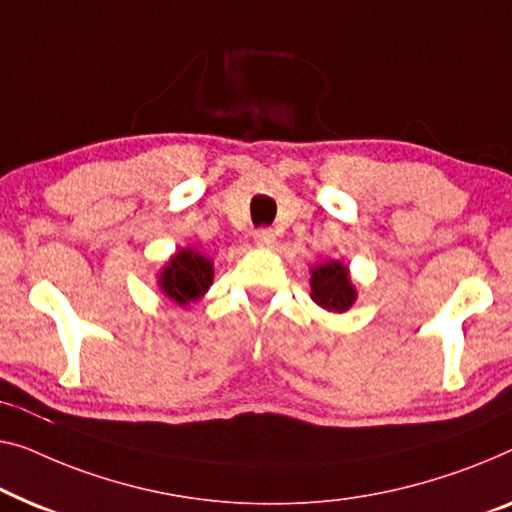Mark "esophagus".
Here are the masks:
<instances>
[{
  "label": "esophagus",
  "mask_w": 512,
  "mask_h": 512,
  "mask_svg": "<svg viewBox=\"0 0 512 512\" xmlns=\"http://www.w3.org/2000/svg\"><path fill=\"white\" fill-rule=\"evenodd\" d=\"M254 240L258 247H274V240H277V235H274L272 228H258L254 233Z\"/></svg>",
  "instance_id": "obj_1"
}]
</instances>
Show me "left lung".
Listing matches in <instances>:
<instances>
[{
	"label": "left lung",
	"mask_w": 512,
	"mask_h": 512,
	"mask_svg": "<svg viewBox=\"0 0 512 512\" xmlns=\"http://www.w3.org/2000/svg\"><path fill=\"white\" fill-rule=\"evenodd\" d=\"M311 298L328 311H346L355 300V288L348 281L342 263L330 261L311 272Z\"/></svg>",
	"instance_id": "obj_1"
}]
</instances>
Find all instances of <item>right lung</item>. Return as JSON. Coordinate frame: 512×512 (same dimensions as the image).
I'll use <instances>...</instances> for the list:
<instances>
[{"label": "right lung", "mask_w": 512, "mask_h": 512, "mask_svg": "<svg viewBox=\"0 0 512 512\" xmlns=\"http://www.w3.org/2000/svg\"><path fill=\"white\" fill-rule=\"evenodd\" d=\"M164 293L177 305H189L201 298L212 284V263L198 251L182 249L170 258L159 277Z\"/></svg>", "instance_id": "right-lung-1"}]
</instances>
